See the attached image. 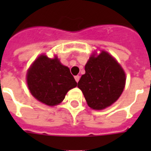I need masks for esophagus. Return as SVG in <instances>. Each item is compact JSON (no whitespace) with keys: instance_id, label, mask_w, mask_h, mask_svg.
<instances>
[{"instance_id":"obj_1","label":"esophagus","mask_w":151,"mask_h":151,"mask_svg":"<svg viewBox=\"0 0 151 151\" xmlns=\"http://www.w3.org/2000/svg\"><path fill=\"white\" fill-rule=\"evenodd\" d=\"M74 78H75L76 81H77V82H78V81H79V80H80V76H78V75L75 76V77H74Z\"/></svg>"}]
</instances>
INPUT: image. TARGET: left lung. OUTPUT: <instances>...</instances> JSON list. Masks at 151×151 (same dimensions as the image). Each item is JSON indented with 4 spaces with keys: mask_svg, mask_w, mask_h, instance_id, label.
<instances>
[{
    "mask_svg": "<svg viewBox=\"0 0 151 151\" xmlns=\"http://www.w3.org/2000/svg\"><path fill=\"white\" fill-rule=\"evenodd\" d=\"M78 83L89 107L103 110L118 99L125 85V73L117 60L108 52L92 55Z\"/></svg>",
    "mask_w": 151,
    "mask_h": 151,
    "instance_id": "8db88e82",
    "label": "left lung"
}]
</instances>
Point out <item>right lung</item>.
<instances>
[{"mask_svg":"<svg viewBox=\"0 0 151 151\" xmlns=\"http://www.w3.org/2000/svg\"><path fill=\"white\" fill-rule=\"evenodd\" d=\"M27 81L32 96L51 106L61 103L69 90L78 85L67 66L56 56L50 59L45 55H40L29 67Z\"/></svg>","mask_w":151,"mask_h":151,"instance_id":"right-lung-1","label":"right lung"}]
</instances>
